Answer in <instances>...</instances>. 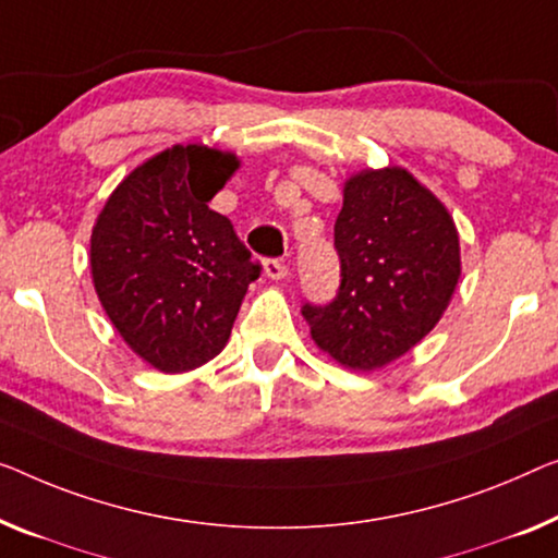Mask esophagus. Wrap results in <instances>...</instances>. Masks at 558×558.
Returning a JSON list of instances; mask_svg holds the SVG:
<instances>
[{
  "instance_id": "obj_1",
  "label": "esophagus",
  "mask_w": 558,
  "mask_h": 558,
  "mask_svg": "<svg viewBox=\"0 0 558 558\" xmlns=\"http://www.w3.org/2000/svg\"><path fill=\"white\" fill-rule=\"evenodd\" d=\"M263 272H265V278H270V280H282L288 276V265L282 260H265Z\"/></svg>"
}]
</instances>
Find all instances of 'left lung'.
Here are the masks:
<instances>
[{
    "label": "left lung",
    "mask_w": 558,
    "mask_h": 558,
    "mask_svg": "<svg viewBox=\"0 0 558 558\" xmlns=\"http://www.w3.org/2000/svg\"><path fill=\"white\" fill-rule=\"evenodd\" d=\"M340 288L303 305L320 351L353 371L401 359L434 330L461 278V247L444 203L409 170L345 180L336 220Z\"/></svg>",
    "instance_id": "obj_1"
}]
</instances>
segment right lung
Instances as JSON below:
<instances>
[{"instance_id": "add662e5", "label": "right lung", "mask_w": 558, "mask_h": 558, "mask_svg": "<svg viewBox=\"0 0 558 558\" xmlns=\"http://www.w3.org/2000/svg\"><path fill=\"white\" fill-rule=\"evenodd\" d=\"M232 153L174 145L132 170L89 240L99 303L132 351L162 373L226 348L260 263L207 203L238 170Z\"/></svg>"}]
</instances>
